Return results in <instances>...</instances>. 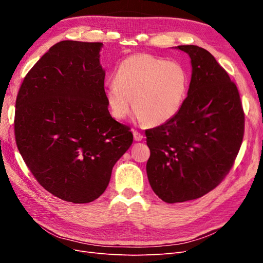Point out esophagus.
<instances>
[{
  "instance_id": "1",
  "label": "esophagus",
  "mask_w": 263,
  "mask_h": 263,
  "mask_svg": "<svg viewBox=\"0 0 263 263\" xmlns=\"http://www.w3.org/2000/svg\"><path fill=\"white\" fill-rule=\"evenodd\" d=\"M133 135H134V139L136 140V141H141L142 138H144V136H142V134H140L137 130H133Z\"/></svg>"
}]
</instances>
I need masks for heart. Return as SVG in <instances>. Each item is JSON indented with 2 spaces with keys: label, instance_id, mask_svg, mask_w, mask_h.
<instances>
[{
  "label": "heart",
  "instance_id": "obj_1",
  "mask_svg": "<svg viewBox=\"0 0 263 263\" xmlns=\"http://www.w3.org/2000/svg\"><path fill=\"white\" fill-rule=\"evenodd\" d=\"M115 79L104 91L110 114L124 119L134 106L138 121L153 126L171 121L180 112L190 86L184 66L150 53L124 59Z\"/></svg>",
  "mask_w": 263,
  "mask_h": 263
}]
</instances>
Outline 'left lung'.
Here are the masks:
<instances>
[{"instance_id": "left-lung-1", "label": "left lung", "mask_w": 263, "mask_h": 263, "mask_svg": "<svg viewBox=\"0 0 263 263\" xmlns=\"http://www.w3.org/2000/svg\"><path fill=\"white\" fill-rule=\"evenodd\" d=\"M191 58L187 97L171 121L146 130L150 186L165 203L195 200L224 180L240 149L245 114L236 84L206 49L178 46Z\"/></svg>"}]
</instances>
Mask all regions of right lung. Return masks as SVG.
I'll return each mask as SVG.
<instances>
[{
  "mask_svg": "<svg viewBox=\"0 0 263 263\" xmlns=\"http://www.w3.org/2000/svg\"><path fill=\"white\" fill-rule=\"evenodd\" d=\"M102 43L53 45L24 78L14 130L20 154L45 190L90 203L106 190L114 164L133 144L108 112Z\"/></svg>",
  "mask_w": 263,
  "mask_h": 263,
  "instance_id": "add662e5",
  "label": "right lung"
}]
</instances>
